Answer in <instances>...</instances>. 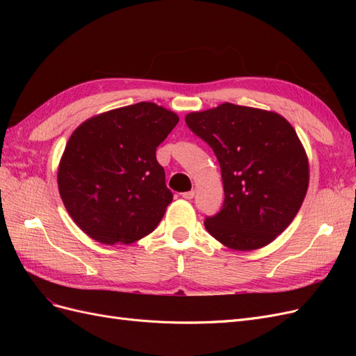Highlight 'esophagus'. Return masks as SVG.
<instances>
[{"mask_svg": "<svg viewBox=\"0 0 356 356\" xmlns=\"http://www.w3.org/2000/svg\"><path fill=\"white\" fill-rule=\"evenodd\" d=\"M195 190H190V191H186V193H182V197H184V199H187V200H190V199H193V197H195Z\"/></svg>", "mask_w": 356, "mask_h": 356, "instance_id": "obj_1", "label": "esophagus"}]
</instances>
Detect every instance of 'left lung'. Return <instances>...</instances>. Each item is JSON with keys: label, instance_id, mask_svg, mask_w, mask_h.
Returning a JSON list of instances; mask_svg holds the SVG:
<instances>
[{"label": "left lung", "instance_id": "1", "mask_svg": "<svg viewBox=\"0 0 356 356\" xmlns=\"http://www.w3.org/2000/svg\"><path fill=\"white\" fill-rule=\"evenodd\" d=\"M186 123L221 168L224 203L204 218L209 234L236 251L275 241L294 220L309 186V161L294 127L273 111L229 102L190 113Z\"/></svg>", "mask_w": 356, "mask_h": 356}]
</instances>
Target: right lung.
I'll return each mask as SVG.
<instances>
[{
    "instance_id": "right-lung-1",
    "label": "right lung",
    "mask_w": 356,
    "mask_h": 356,
    "mask_svg": "<svg viewBox=\"0 0 356 356\" xmlns=\"http://www.w3.org/2000/svg\"><path fill=\"white\" fill-rule=\"evenodd\" d=\"M178 120L163 106L139 102L95 115L72 132L58 187L71 218L92 239L127 245L157 227L174 196L156 149Z\"/></svg>"
}]
</instances>
